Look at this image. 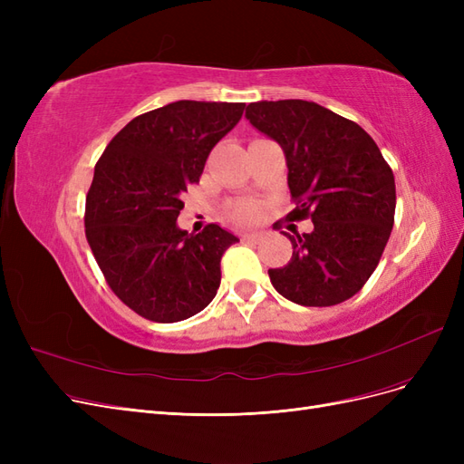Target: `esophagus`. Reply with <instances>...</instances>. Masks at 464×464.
I'll list each match as a JSON object with an SVG mask.
<instances>
[{
  "instance_id": "esophagus-1",
  "label": "esophagus",
  "mask_w": 464,
  "mask_h": 464,
  "mask_svg": "<svg viewBox=\"0 0 464 464\" xmlns=\"http://www.w3.org/2000/svg\"><path fill=\"white\" fill-rule=\"evenodd\" d=\"M244 242H251V244H257L263 240V234H257V232H246L240 236Z\"/></svg>"
}]
</instances>
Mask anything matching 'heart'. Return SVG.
Returning <instances> with one entry per match:
<instances>
[{
    "label": "heart",
    "instance_id": "obj_1",
    "mask_svg": "<svg viewBox=\"0 0 464 464\" xmlns=\"http://www.w3.org/2000/svg\"><path fill=\"white\" fill-rule=\"evenodd\" d=\"M257 217V205L254 203H236L230 210H228V218L232 222H237V224H246V222H251Z\"/></svg>",
    "mask_w": 464,
    "mask_h": 464
}]
</instances>
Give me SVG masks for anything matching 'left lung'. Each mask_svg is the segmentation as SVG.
<instances>
[{
  "instance_id": "left-lung-1",
  "label": "left lung",
  "mask_w": 464,
  "mask_h": 464,
  "mask_svg": "<svg viewBox=\"0 0 464 464\" xmlns=\"http://www.w3.org/2000/svg\"><path fill=\"white\" fill-rule=\"evenodd\" d=\"M256 130L283 147L296 208L310 234H286L292 259L269 269L286 300L327 307L353 298L375 271L395 222V176L358 123L307 101H261L246 108Z\"/></svg>"
}]
</instances>
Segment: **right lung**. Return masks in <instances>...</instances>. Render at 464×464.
<instances>
[{"mask_svg": "<svg viewBox=\"0 0 464 464\" xmlns=\"http://www.w3.org/2000/svg\"><path fill=\"white\" fill-rule=\"evenodd\" d=\"M244 102L178 101L133 118L108 143L87 193L85 234L111 292L157 323L184 321L213 302L222 254L237 237L218 224L178 228L181 195Z\"/></svg>", "mask_w": 464, "mask_h": 464, "instance_id": "obj_1", "label": "right lung"}]
</instances>
